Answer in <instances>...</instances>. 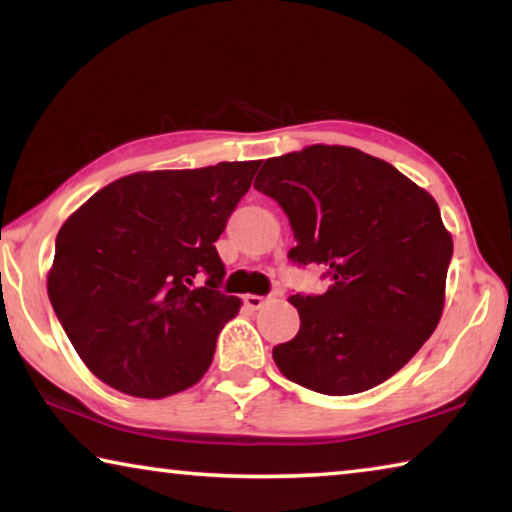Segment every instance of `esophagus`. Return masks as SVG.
Segmentation results:
<instances>
[{"label":"esophagus","mask_w":512,"mask_h":512,"mask_svg":"<svg viewBox=\"0 0 512 512\" xmlns=\"http://www.w3.org/2000/svg\"><path fill=\"white\" fill-rule=\"evenodd\" d=\"M266 300H268V298H264V296H255V293H248V296L244 298V302H246V307H248V309H259V307H264V305H266Z\"/></svg>","instance_id":"1"}]
</instances>
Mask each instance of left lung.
<instances>
[{
	"label": "left lung",
	"instance_id": "obj_1",
	"mask_svg": "<svg viewBox=\"0 0 512 512\" xmlns=\"http://www.w3.org/2000/svg\"><path fill=\"white\" fill-rule=\"evenodd\" d=\"M255 189L289 216V259L325 266L332 280L323 296L289 298L300 329L273 348L282 375L323 395L393 377L445 307L454 244L433 196L393 164L327 144L268 158Z\"/></svg>",
	"mask_w": 512,
	"mask_h": 512
}]
</instances>
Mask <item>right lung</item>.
I'll use <instances>...</instances> for the list:
<instances>
[{
    "mask_svg": "<svg viewBox=\"0 0 512 512\" xmlns=\"http://www.w3.org/2000/svg\"><path fill=\"white\" fill-rule=\"evenodd\" d=\"M257 169L248 160L131 173L63 223L47 293L103 384L158 400L201 381L241 307L219 291L225 266L214 241ZM201 274L206 287L194 288Z\"/></svg>",
    "mask_w": 512,
    "mask_h": 512,
    "instance_id": "add662e5",
    "label": "right lung"
}]
</instances>
